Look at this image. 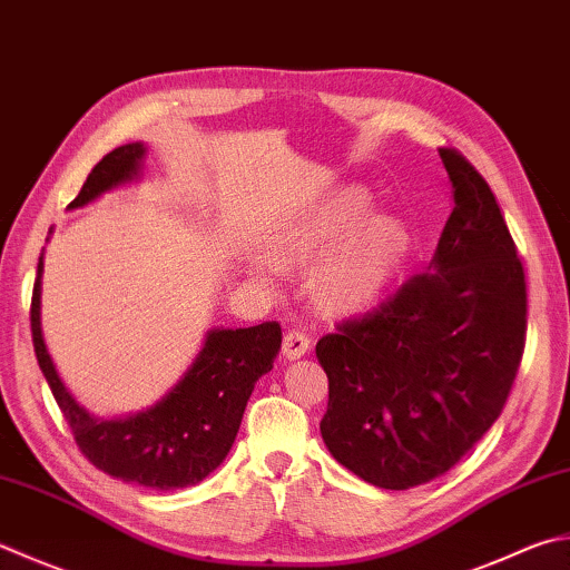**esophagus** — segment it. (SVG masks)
I'll list each match as a JSON object with an SVG mask.
<instances>
[{
    "label": "esophagus",
    "instance_id": "1",
    "mask_svg": "<svg viewBox=\"0 0 570 570\" xmlns=\"http://www.w3.org/2000/svg\"><path fill=\"white\" fill-rule=\"evenodd\" d=\"M307 350H309V337L305 335V332L289 330L283 340V357L293 362V360L305 357Z\"/></svg>",
    "mask_w": 570,
    "mask_h": 570
}]
</instances>
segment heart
<instances>
[{
	"mask_svg": "<svg viewBox=\"0 0 570 570\" xmlns=\"http://www.w3.org/2000/svg\"><path fill=\"white\" fill-rule=\"evenodd\" d=\"M370 208L372 200L362 188H342L273 240L277 263L307 265L321 257L313 271V295L332 315L360 313L377 303L410 255L406 223L392 213L367 218ZM250 273L255 281L273 283L277 267L257 255Z\"/></svg>",
	"mask_w": 570,
	"mask_h": 570,
	"instance_id": "b5f03b06",
	"label": "heart"
}]
</instances>
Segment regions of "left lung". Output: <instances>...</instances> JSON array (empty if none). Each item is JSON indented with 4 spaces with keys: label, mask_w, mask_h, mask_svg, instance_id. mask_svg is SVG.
Here are the masks:
<instances>
[{
    "label": "left lung",
    "mask_w": 570,
    "mask_h": 570,
    "mask_svg": "<svg viewBox=\"0 0 570 570\" xmlns=\"http://www.w3.org/2000/svg\"><path fill=\"white\" fill-rule=\"evenodd\" d=\"M439 156L454 208L426 273L315 347L330 380L322 442L392 491L446 474L489 432L523 352V267L497 198L464 156Z\"/></svg>",
    "instance_id": "obj_1"
}]
</instances>
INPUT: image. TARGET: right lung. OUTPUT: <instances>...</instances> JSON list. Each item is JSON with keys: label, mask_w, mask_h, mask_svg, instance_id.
<instances>
[{"label": "right lung", "mask_w": 570, "mask_h": 570, "mask_svg": "<svg viewBox=\"0 0 570 570\" xmlns=\"http://www.w3.org/2000/svg\"><path fill=\"white\" fill-rule=\"evenodd\" d=\"M146 156L148 146L141 141L114 148L94 166L69 210L86 208L104 193L138 184ZM41 277L45 250L39 255L31 295V337L39 367L81 452L94 466L128 484L156 491L200 484L228 456L255 382L273 370L283 345L281 325L210 327L190 367L158 402L141 412L99 416L71 394L53 364L41 327Z\"/></svg>", "instance_id": "obj_1"}]
</instances>
